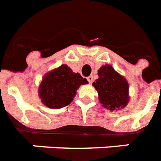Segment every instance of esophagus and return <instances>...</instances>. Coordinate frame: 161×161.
Here are the masks:
<instances>
[{
    "mask_svg": "<svg viewBox=\"0 0 161 161\" xmlns=\"http://www.w3.org/2000/svg\"><path fill=\"white\" fill-rule=\"evenodd\" d=\"M87 81L89 82V83H92V82H93V76L92 75H90V76H88L87 78Z\"/></svg>",
    "mask_w": 161,
    "mask_h": 161,
    "instance_id": "obj_1",
    "label": "esophagus"
}]
</instances>
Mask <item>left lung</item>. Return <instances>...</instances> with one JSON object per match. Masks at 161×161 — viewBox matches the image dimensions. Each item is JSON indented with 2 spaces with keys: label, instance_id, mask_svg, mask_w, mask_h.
Returning <instances> with one entry per match:
<instances>
[{
  "label": "left lung",
  "instance_id": "obj_1",
  "mask_svg": "<svg viewBox=\"0 0 161 161\" xmlns=\"http://www.w3.org/2000/svg\"><path fill=\"white\" fill-rule=\"evenodd\" d=\"M98 76L92 85L98 92L99 101L103 107L111 111L126 107L129 100L126 79L108 64L99 69Z\"/></svg>",
  "mask_w": 161,
  "mask_h": 161
}]
</instances>
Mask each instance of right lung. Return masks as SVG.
<instances>
[{"label": "right lung", "mask_w": 161, "mask_h": 161, "mask_svg": "<svg viewBox=\"0 0 161 161\" xmlns=\"http://www.w3.org/2000/svg\"><path fill=\"white\" fill-rule=\"evenodd\" d=\"M87 83L78 73H74L66 64L49 72L44 77L39 93L44 105L58 109L73 101L79 86Z\"/></svg>", "instance_id": "obj_1"}]
</instances>
